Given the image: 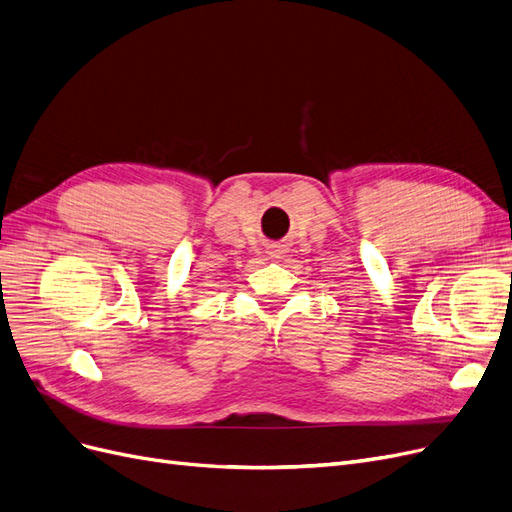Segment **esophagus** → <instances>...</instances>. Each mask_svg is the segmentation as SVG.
Instances as JSON below:
<instances>
[{
  "label": "esophagus",
  "instance_id": "1",
  "mask_svg": "<svg viewBox=\"0 0 512 512\" xmlns=\"http://www.w3.org/2000/svg\"><path fill=\"white\" fill-rule=\"evenodd\" d=\"M267 254H269V258H273V260H277V258H284V254H286V245H282V243H271V245L267 247Z\"/></svg>",
  "mask_w": 512,
  "mask_h": 512
}]
</instances>
